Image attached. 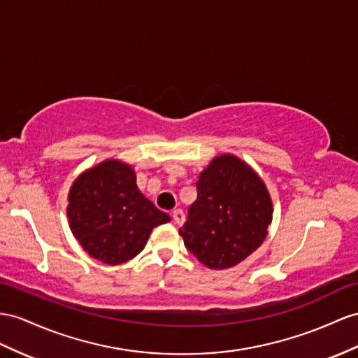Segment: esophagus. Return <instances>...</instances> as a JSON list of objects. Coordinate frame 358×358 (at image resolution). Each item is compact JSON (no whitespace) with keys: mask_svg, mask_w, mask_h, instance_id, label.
<instances>
[{"mask_svg":"<svg viewBox=\"0 0 358 358\" xmlns=\"http://www.w3.org/2000/svg\"><path fill=\"white\" fill-rule=\"evenodd\" d=\"M172 219H173V222H176L177 225H181L182 222H185V213H182V210H180V208L173 210V212H172Z\"/></svg>","mask_w":358,"mask_h":358,"instance_id":"1","label":"esophagus"}]
</instances>
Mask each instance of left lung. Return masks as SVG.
Returning <instances> with one entry per match:
<instances>
[{"label":"left lung","instance_id":"1","mask_svg":"<svg viewBox=\"0 0 358 358\" xmlns=\"http://www.w3.org/2000/svg\"><path fill=\"white\" fill-rule=\"evenodd\" d=\"M198 196L180 228L186 248L208 269H228L259 250L273 206L264 181L248 163L221 154L196 181Z\"/></svg>","mask_w":358,"mask_h":358}]
</instances>
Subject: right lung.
Returning a JSON list of instances; mask_svg holds the SVG:
<instances>
[{
	"label": "right lung",
	"mask_w": 358,
	"mask_h": 358,
	"mask_svg": "<svg viewBox=\"0 0 358 358\" xmlns=\"http://www.w3.org/2000/svg\"><path fill=\"white\" fill-rule=\"evenodd\" d=\"M66 215L85 251L110 266L134 259L152 228L171 221L137 187L134 169L117 159L80 173L69 189Z\"/></svg>",
	"instance_id": "add662e5"
}]
</instances>
